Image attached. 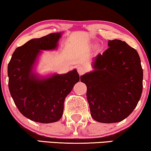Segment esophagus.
<instances>
[{
    "label": "esophagus",
    "instance_id": "1",
    "mask_svg": "<svg viewBox=\"0 0 151 151\" xmlns=\"http://www.w3.org/2000/svg\"><path fill=\"white\" fill-rule=\"evenodd\" d=\"M78 73H79L80 76H82L83 74L85 73V69L84 68L81 67V66H80V67L78 68Z\"/></svg>",
    "mask_w": 151,
    "mask_h": 151
}]
</instances>
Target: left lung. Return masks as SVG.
Segmentation results:
<instances>
[{"label": "left lung", "mask_w": 151, "mask_h": 151, "mask_svg": "<svg viewBox=\"0 0 151 151\" xmlns=\"http://www.w3.org/2000/svg\"><path fill=\"white\" fill-rule=\"evenodd\" d=\"M109 48L95 58L94 71L80 77L87 86L91 116L100 123H117L135 108L143 89L138 52L121 40H109Z\"/></svg>", "instance_id": "8db88e82"}]
</instances>
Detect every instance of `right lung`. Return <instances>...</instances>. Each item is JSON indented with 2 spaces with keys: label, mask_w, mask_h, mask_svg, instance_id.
Instances as JSON below:
<instances>
[{
  "label": "right lung",
  "mask_w": 151,
  "mask_h": 151,
  "mask_svg": "<svg viewBox=\"0 0 151 151\" xmlns=\"http://www.w3.org/2000/svg\"><path fill=\"white\" fill-rule=\"evenodd\" d=\"M61 33L33 39L13 52L7 66L10 94L23 116L35 122L49 123L62 118L64 103L80 76L76 69L63 75L40 79L32 73L40 50L55 49Z\"/></svg>",
  "instance_id": "obj_1"
}]
</instances>
